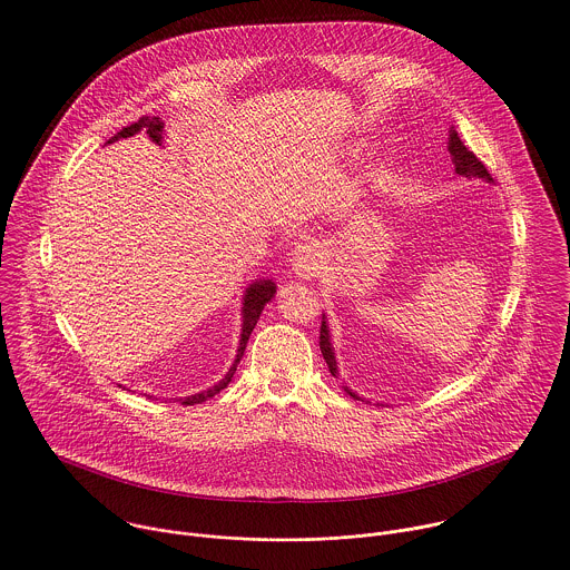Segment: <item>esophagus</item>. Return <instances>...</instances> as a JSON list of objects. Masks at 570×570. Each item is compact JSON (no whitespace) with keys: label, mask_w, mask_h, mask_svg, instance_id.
Here are the masks:
<instances>
[{"label":"esophagus","mask_w":570,"mask_h":570,"mask_svg":"<svg viewBox=\"0 0 570 570\" xmlns=\"http://www.w3.org/2000/svg\"><path fill=\"white\" fill-rule=\"evenodd\" d=\"M293 271L304 277V279H313L322 273L324 268V255L320 250V246L315 242H302L295 246L293 250Z\"/></svg>","instance_id":"1"}]
</instances>
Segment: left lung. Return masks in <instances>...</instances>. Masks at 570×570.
Returning a JSON list of instances; mask_svg holds the SVG:
<instances>
[{
  "instance_id": "obj_1",
  "label": "left lung",
  "mask_w": 570,
  "mask_h": 570,
  "mask_svg": "<svg viewBox=\"0 0 570 570\" xmlns=\"http://www.w3.org/2000/svg\"><path fill=\"white\" fill-rule=\"evenodd\" d=\"M449 150L453 155V161H455V170L464 177H480V179H487V181H493V175L489 173V168L475 157L473 150H469L464 146V141L460 139L458 130H451V139H449ZM320 348H322V355L328 364V371L333 375H337V362H335V353H333V346H331V337H328V326L326 322H322V328H320ZM353 397H357L355 393H351Z\"/></svg>"
}]
</instances>
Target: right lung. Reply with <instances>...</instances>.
<instances>
[{"label":"right lung","instance_id":"add662e5","mask_svg":"<svg viewBox=\"0 0 570 570\" xmlns=\"http://www.w3.org/2000/svg\"><path fill=\"white\" fill-rule=\"evenodd\" d=\"M161 128H164V124H161V119H159V117L141 115L137 121H132L130 126L121 128L115 137H110V139H108V144H110V141H115V139H121V137H130V135H135V132H139V130H144V132L148 135V139H150V141L159 144V141H161ZM273 295H275V284H273L271 279L255 282V284L246 291V297H244V326H242V340H239V348H237L235 364L230 366V371L226 373V377H224L219 384H215L213 389H208V391H204V393H197V395H190V397L181 400V404H184V406L202 404V402H206V400L215 397L222 389H226V386H228V382H230V377L235 375L237 364H239V360H242V355H244V351H246L248 337H250V333H253V328H255V324H257V320H259V315H262L264 306L273 299Z\"/></svg>","mask_w":570,"mask_h":570}]
</instances>
